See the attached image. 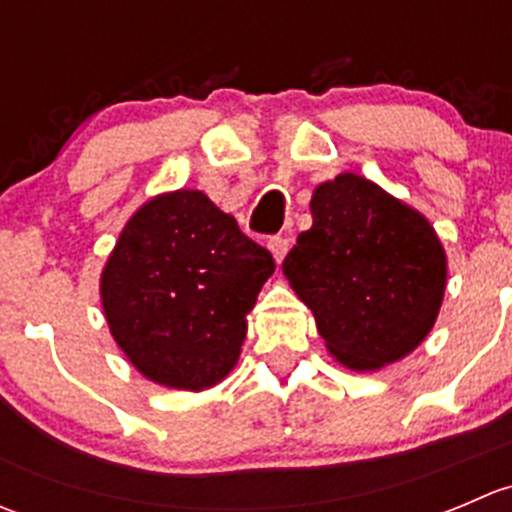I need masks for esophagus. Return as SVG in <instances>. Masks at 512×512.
<instances>
[{
	"instance_id": "1",
	"label": "esophagus",
	"mask_w": 512,
	"mask_h": 512,
	"mask_svg": "<svg viewBox=\"0 0 512 512\" xmlns=\"http://www.w3.org/2000/svg\"><path fill=\"white\" fill-rule=\"evenodd\" d=\"M267 247H270L272 257H275V262L280 265L282 260H285L287 250H289V237L287 235H275L270 237V242H267Z\"/></svg>"
}]
</instances>
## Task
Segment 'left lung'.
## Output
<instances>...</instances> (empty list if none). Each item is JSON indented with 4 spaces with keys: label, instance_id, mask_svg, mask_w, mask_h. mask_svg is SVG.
<instances>
[{
    "label": "left lung",
    "instance_id": "1",
    "mask_svg": "<svg viewBox=\"0 0 512 512\" xmlns=\"http://www.w3.org/2000/svg\"><path fill=\"white\" fill-rule=\"evenodd\" d=\"M282 272L312 309L329 354L352 371L409 356L433 329L448 260L433 225L374 180L339 173L309 200Z\"/></svg>",
    "mask_w": 512,
    "mask_h": 512
}]
</instances>
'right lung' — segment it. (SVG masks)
I'll return each instance as SVG.
<instances>
[{"instance_id": "obj_1", "label": "right lung", "mask_w": 512, "mask_h": 512, "mask_svg": "<svg viewBox=\"0 0 512 512\" xmlns=\"http://www.w3.org/2000/svg\"><path fill=\"white\" fill-rule=\"evenodd\" d=\"M275 260L203 190L143 203L101 272L108 329L153 384L203 391L240 359L262 285Z\"/></svg>"}]
</instances>
